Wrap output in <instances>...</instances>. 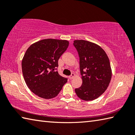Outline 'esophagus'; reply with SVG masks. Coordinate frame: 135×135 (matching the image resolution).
<instances>
[{"label":"esophagus","instance_id":"34e87169","mask_svg":"<svg viewBox=\"0 0 135 135\" xmlns=\"http://www.w3.org/2000/svg\"><path fill=\"white\" fill-rule=\"evenodd\" d=\"M74 76H75L74 73H72V74H71V75H70V76H69V78H70V80H71V79H73V78L74 77Z\"/></svg>","mask_w":135,"mask_h":135}]
</instances>
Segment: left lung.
<instances>
[{"instance_id":"1","label":"left lung","mask_w":135,"mask_h":135,"mask_svg":"<svg viewBox=\"0 0 135 135\" xmlns=\"http://www.w3.org/2000/svg\"><path fill=\"white\" fill-rule=\"evenodd\" d=\"M73 45L80 57L83 81L75 89L77 96L85 101L97 99L107 90L112 78L108 56L99 45L85 40H75Z\"/></svg>"}]
</instances>
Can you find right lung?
<instances>
[{
	"label": "right lung",
	"instance_id": "right-lung-1",
	"mask_svg": "<svg viewBox=\"0 0 135 135\" xmlns=\"http://www.w3.org/2000/svg\"><path fill=\"white\" fill-rule=\"evenodd\" d=\"M67 40L45 39L27 49L22 61V70L27 86L40 97L50 99L59 94L67 78L55 71L58 60L67 50Z\"/></svg>",
	"mask_w": 135,
	"mask_h": 135
}]
</instances>
